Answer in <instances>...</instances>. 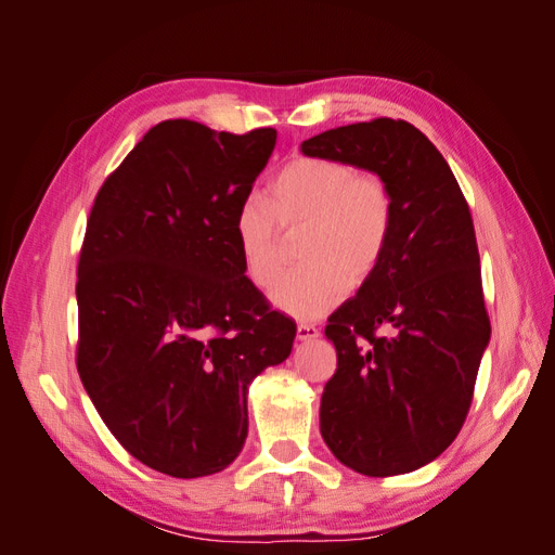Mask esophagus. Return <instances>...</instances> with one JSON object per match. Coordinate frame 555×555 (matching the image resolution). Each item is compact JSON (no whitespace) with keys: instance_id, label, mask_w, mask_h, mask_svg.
I'll use <instances>...</instances> for the list:
<instances>
[{"instance_id":"obj_1","label":"esophagus","mask_w":555,"mask_h":555,"mask_svg":"<svg viewBox=\"0 0 555 555\" xmlns=\"http://www.w3.org/2000/svg\"><path fill=\"white\" fill-rule=\"evenodd\" d=\"M317 335H319V328L314 324H298V328H296L298 340H314Z\"/></svg>"}]
</instances>
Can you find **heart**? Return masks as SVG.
Listing matches in <instances>:
<instances>
[{
    "label": "heart",
    "instance_id": "obj_1",
    "mask_svg": "<svg viewBox=\"0 0 555 555\" xmlns=\"http://www.w3.org/2000/svg\"><path fill=\"white\" fill-rule=\"evenodd\" d=\"M396 198L377 171L328 157H300L271 180L266 198H245L233 217L243 273L271 289L282 263V233L294 236L296 261L273 292V304L298 319L333 310L347 289L371 282L391 247Z\"/></svg>",
    "mask_w": 555,
    "mask_h": 555
}]
</instances>
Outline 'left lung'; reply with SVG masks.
Wrapping results in <instances>:
<instances>
[{
	"label": "left lung",
	"mask_w": 555,
	"mask_h": 555,
	"mask_svg": "<svg viewBox=\"0 0 555 555\" xmlns=\"http://www.w3.org/2000/svg\"><path fill=\"white\" fill-rule=\"evenodd\" d=\"M300 150L377 171L393 190L391 247L324 328L338 367L319 418L343 465L412 473L456 440L491 338L473 215L440 150L405 120L328 129Z\"/></svg>",
	"instance_id": "obj_1"
}]
</instances>
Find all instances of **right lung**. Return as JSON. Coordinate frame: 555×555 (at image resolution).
I'll return each instance as SVG.
<instances>
[{
    "mask_svg": "<svg viewBox=\"0 0 555 555\" xmlns=\"http://www.w3.org/2000/svg\"><path fill=\"white\" fill-rule=\"evenodd\" d=\"M278 131L150 129L104 180L78 259L76 367L133 459L215 475L247 438V386L292 354L294 319L245 273L233 217Z\"/></svg>",
    "mask_w": 555,
    "mask_h": 555,
    "instance_id": "obj_1",
    "label": "right lung"
}]
</instances>
